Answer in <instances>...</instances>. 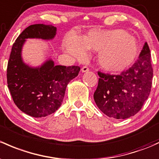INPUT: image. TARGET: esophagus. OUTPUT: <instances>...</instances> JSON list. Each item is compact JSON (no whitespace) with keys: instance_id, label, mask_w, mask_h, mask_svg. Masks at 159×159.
<instances>
[{"instance_id":"34e87169","label":"esophagus","mask_w":159,"mask_h":159,"mask_svg":"<svg viewBox=\"0 0 159 159\" xmlns=\"http://www.w3.org/2000/svg\"><path fill=\"white\" fill-rule=\"evenodd\" d=\"M89 71V68H88V66H84L81 68V71H82V72H87V71Z\"/></svg>"}]
</instances>
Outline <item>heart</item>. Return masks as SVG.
<instances>
[{"instance_id":"b5f03b06","label":"heart","mask_w":159,"mask_h":159,"mask_svg":"<svg viewBox=\"0 0 159 159\" xmlns=\"http://www.w3.org/2000/svg\"><path fill=\"white\" fill-rule=\"evenodd\" d=\"M64 46L67 52L78 59H84L87 50L99 52L100 66L110 72L126 70L139 54L136 39L123 30H92L83 39L71 34L66 39Z\"/></svg>"}]
</instances>
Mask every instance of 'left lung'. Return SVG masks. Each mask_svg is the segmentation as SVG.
<instances>
[{
  "mask_svg": "<svg viewBox=\"0 0 159 159\" xmlns=\"http://www.w3.org/2000/svg\"><path fill=\"white\" fill-rule=\"evenodd\" d=\"M100 78L93 99L109 117L121 120L136 114L149 96L153 69L147 43L131 68L120 75L98 71Z\"/></svg>",
  "mask_w": 159,
  "mask_h": 159,
  "instance_id": "left-lung-1",
  "label": "left lung"
}]
</instances>
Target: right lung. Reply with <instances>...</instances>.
I'll return each mask as SVG.
<instances>
[{
	"label": "right lung",
	"mask_w": 159,
	"mask_h": 159,
	"mask_svg": "<svg viewBox=\"0 0 159 159\" xmlns=\"http://www.w3.org/2000/svg\"><path fill=\"white\" fill-rule=\"evenodd\" d=\"M56 34L52 25L28 26L13 43L8 61L7 79L13 101L21 111L33 117L46 116L60 107L67 85L81 69L75 66H55L52 59L36 68L23 62L21 52L26 39L49 40Z\"/></svg>",
	"instance_id": "1"
}]
</instances>
